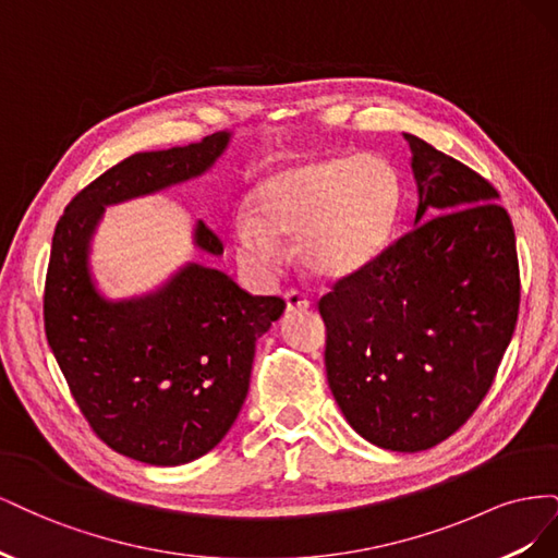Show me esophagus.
<instances>
[{
	"mask_svg": "<svg viewBox=\"0 0 558 558\" xmlns=\"http://www.w3.org/2000/svg\"><path fill=\"white\" fill-rule=\"evenodd\" d=\"M283 300H286V310H289V312H302V310H310V305H312L310 298L305 293L295 291V289L286 291Z\"/></svg>",
	"mask_w": 558,
	"mask_h": 558,
	"instance_id": "obj_1",
	"label": "esophagus"
}]
</instances>
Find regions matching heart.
<instances>
[{"instance_id":"1","label":"heart","mask_w":558,"mask_h":558,"mask_svg":"<svg viewBox=\"0 0 558 558\" xmlns=\"http://www.w3.org/2000/svg\"><path fill=\"white\" fill-rule=\"evenodd\" d=\"M400 195L396 167L377 154L298 160L256 185L253 214L234 218V244L242 263L272 272L283 256L279 240H295L302 267L344 279L386 248Z\"/></svg>"}]
</instances>
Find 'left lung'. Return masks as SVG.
Listing matches in <instances>:
<instances>
[{"mask_svg":"<svg viewBox=\"0 0 558 558\" xmlns=\"http://www.w3.org/2000/svg\"><path fill=\"white\" fill-rule=\"evenodd\" d=\"M414 228L318 300L326 373L351 428L391 451L447 440L492 388L517 326L510 214L468 165L414 134Z\"/></svg>","mask_w":558,"mask_h":558,"instance_id":"obj_1","label":"left lung"}]
</instances>
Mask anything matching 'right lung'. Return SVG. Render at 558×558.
<instances>
[{
    "label": "right lung",
    "instance_id": "right-lung-1",
    "mask_svg": "<svg viewBox=\"0 0 558 558\" xmlns=\"http://www.w3.org/2000/svg\"><path fill=\"white\" fill-rule=\"evenodd\" d=\"M230 132L134 154L88 183L56 226L44 289L48 344L95 435L148 465H181L223 440L248 393L256 340L283 314L221 269L189 263L156 293L111 302L97 293L88 251L105 207L205 174ZM197 248L223 242L195 226Z\"/></svg>",
    "mask_w": 558,
    "mask_h": 558
}]
</instances>
